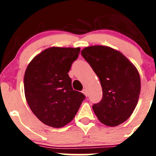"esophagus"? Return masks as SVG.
<instances>
[{
    "label": "esophagus",
    "instance_id": "esophagus-1",
    "mask_svg": "<svg viewBox=\"0 0 156 156\" xmlns=\"http://www.w3.org/2000/svg\"><path fill=\"white\" fill-rule=\"evenodd\" d=\"M82 93L84 94V95L86 96V97H87V96H88V92H87V89H85V88H84V89H83Z\"/></svg>",
    "mask_w": 156,
    "mask_h": 156
}]
</instances>
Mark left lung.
<instances>
[{"mask_svg": "<svg viewBox=\"0 0 156 156\" xmlns=\"http://www.w3.org/2000/svg\"><path fill=\"white\" fill-rule=\"evenodd\" d=\"M81 55L98 76L103 98L93 109L100 122L109 127L121 125L131 115L140 93L137 69L121 52L106 46H90Z\"/></svg>", "mask_w": 156, "mask_h": 156, "instance_id": "left-lung-1", "label": "left lung"}]
</instances>
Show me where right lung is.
Masks as SVG:
<instances>
[{"label":"right lung","instance_id":"obj_1","mask_svg":"<svg viewBox=\"0 0 156 156\" xmlns=\"http://www.w3.org/2000/svg\"><path fill=\"white\" fill-rule=\"evenodd\" d=\"M79 48L52 47L34 56L24 75L26 101L44 125L62 127L75 118L85 96L74 90L68 72Z\"/></svg>","mask_w":156,"mask_h":156}]
</instances>
